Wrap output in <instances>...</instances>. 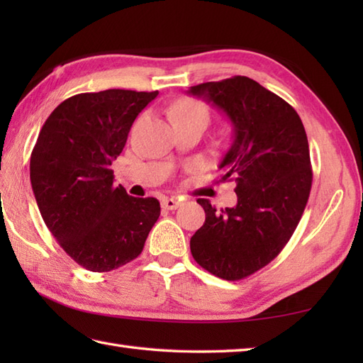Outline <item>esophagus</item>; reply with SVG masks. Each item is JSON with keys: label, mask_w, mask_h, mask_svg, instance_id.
<instances>
[{"label": "esophagus", "mask_w": 363, "mask_h": 363, "mask_svg": "<svg viewBox=\"0 0 363 363\" xmlns=\"http://www.w3.org/2000/svg\"><path fill=\"white\" fill-rule=\"evenodd\" d=\"M160 204L167 211H174V209H177V207L181 206V201L177 198H164L160 201Z\"/></svg>", "instance_id": "1"}]
</instances>
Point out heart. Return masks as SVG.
Segmentation results:
<instances>
[{"instance_id":"1","label":"heart","mask_w":363,"mask_h":363,"mask_svg":"<svg viewBox=\"0 0 363 363\" xmlns=\"http://www.w3.org/2000/svg\"><path fill=\"white\" fill-rule=\"evenodd\" d=\"M195 115H201V117L209 120V111H207V107L203 103L196 101V99H181L172 109L173 121L195 117Z\"/></svg>"}]
</instances>
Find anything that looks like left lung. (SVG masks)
<instances>
[{"label":"left lung","mask_w":363,"mask_h":363,"mask_svg":"<svg viewBox=\"0 0 363 363\" xmlns=\"http://www.w3.org/2000/svg\"><path fill=\"white\" fill-rule=\"evenodd\" d=\"M189 94L233 123L220 182L237 184L234 207L217 211L198 199L206 221L190 238V251L209 273L238 281L268 265L295 233L312 187L309 142L296 111L246 76L198 84Z\"/></svg>","instance_id":"1"}]
</instances>
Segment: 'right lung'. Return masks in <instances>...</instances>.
Instances as JSON below:
<instances>
[{"label": "right lung", "mask_w": 363, "mask_h": 363, "mask_svg": "<svg viewBox=\"0 0 363 363\" xmlns=\"http://www.w3.org/2000/svg\"><path fill=\"white\" fill-rule=\"evenodd\" d=\"M159 91L79 94L46 118L30 154V186L46 228L76 264L111 272L138 257L160 215L156 198L113 186L137 115Z\"/></svg>", "instance_id": "add662e5"}]
</instances>
